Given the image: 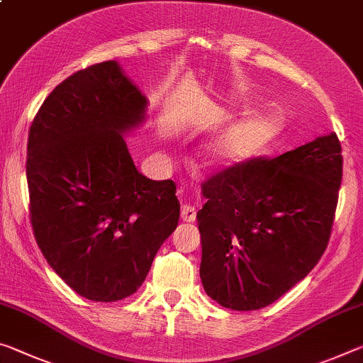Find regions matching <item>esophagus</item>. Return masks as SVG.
<instances>
[{
	"instance_id": "1",
	"label": "esophagus",
	"mask_w": 363,
	"mask_h": 363,
	"mask_svg": "<svg viewBox=\"0 0 363 363\" xmlns=\"http://www.w3.org/2000/svg\"><path fill=\"white\" fill-rule=\"evenodd\" d=\"M181 218H182V221H186V223H194L195 220H197V210H195L191 205H182Z\"/></svg>"
}]
</instances>
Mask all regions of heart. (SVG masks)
Wrapping results in <instances>:
<instances>
[{"mask_svg": "<svg viewBox=\"0 0 363 363\" xmlns=\"http://www.w3.org/2000/svg\"><path fill=\"white\" fill-rule=\"evenodd\" d=\"M283 130L276 114H250L224 130L208 147L205 163L208 166H229L244 163L260 155Z\"/></svg>", "mask_w": 363, "mask_h": 363, "instance_id": "obj_1", "label": "heart"}]
</instances>
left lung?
Segmentation results:
<instances>
[{
    "label": "left lung",
    "instance_id": "obj_1",
    "mask_svg": "<svg viewBox=\"0 0 363 363\" xmlns=\"http://www.w3.org/2000/svg\"><path fill=\"white\" fill-rule=\"evenodd\" d=\"M341 179L335 132L211 176L197 213L206 294L223 307L249 312L306 278L326 250Z\"/></svg>",
    "mask_w": 363,
    "mask_h": 363
}]
</instances>
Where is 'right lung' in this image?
<instances>
[{
    "label": "right lung",
    "instance_id": "obj_1",
    "mask_svg": "<svg viewBox=\"0 0 363 363\" xmlns=\"http://www.w3.org/2000/svg\"><path fill=\"white\" fill-rule=\"evenodd\" d=\"M147 106L118 62L105 61L62 80L28 130L33 234L56 274L89 301L134 294L179 221L176 184L140 174L123 137Z\"/></svg>",
    "mask_w": 363,
    "mask_h": 363
}]
</instances>
